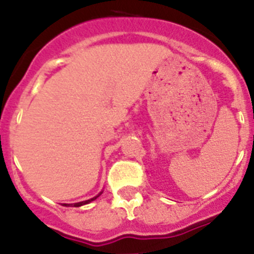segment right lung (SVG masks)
I'll return each mask as SVG.
<instances>
[{
    "mask_svg": "<svg viewBox=\"0 0 254 254\" xmlns=\"http://www.w3.org/2000/svg\"><path fill=\"white\" fill-rule=\"evenodd\" d=\"M100 194H102V192H100V193L98 194V196L93 197V198H90V199H86V201H82V202H77V203H64V206H73V207H80V206H82V205H86V203H90L91 201H94V199H96V197H99Z\"/></svg>",
    "mask_w": 254,
    "mask_h": 254,
    "instance_id": "add662e5",
    "label": "right lung"
}]
</instances>
